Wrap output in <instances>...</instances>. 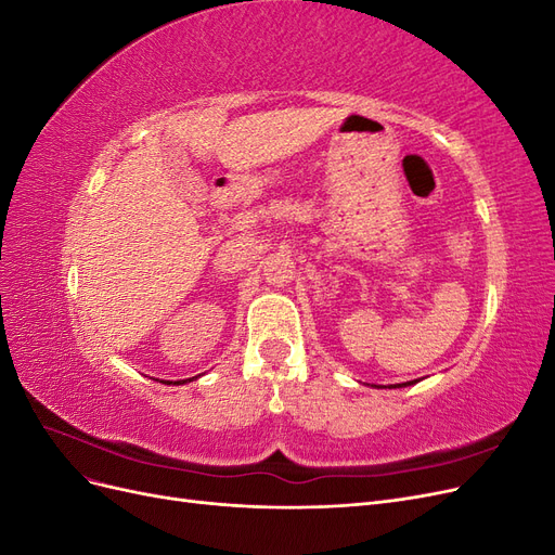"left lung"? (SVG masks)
<instances>
[{"label":"left lung","instance_id":"8db88e82","mask_svg":"<svg viewBox=\"0 0 555 555\" xmlns=\"http://www.w3.org/2000/svg\"><path fill=\"white\" fill-rule=\"evenodd\" d=\"M408 384H412V382H405V384H393V386H408Z\"/></svg>","mask_w":555,"mask_h":555}]
</instances>
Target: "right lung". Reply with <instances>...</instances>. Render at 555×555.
<instances>
[{
	"label": "right lung",
	"mask_w": 555,
	"mask_h": 555,
	"mask_svg": "<svg viewBox=\"0 0 555 555\" xmlns=\"http://www.w3.org/2000/svg\"><path fill=\"white\" fill-rule=\"evenodd\" d=\"M184 382H188V379H180V382H173V384H184ZM171 384V382H169Z\"/></svg>",
	"instance_id": "1"
}]
</instances>
